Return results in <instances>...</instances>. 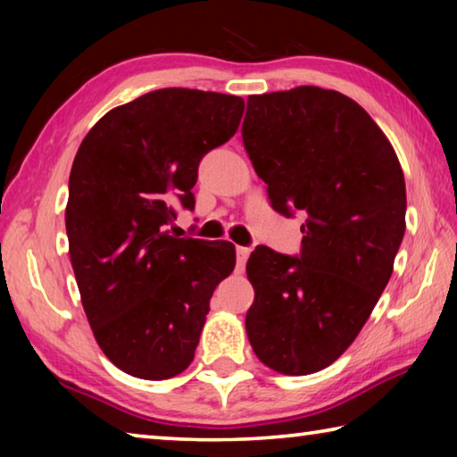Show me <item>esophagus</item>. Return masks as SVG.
Here are the masks:
<instances>
[{"label": "esophagus", "instance_id": "34e87169", "mask_svg": "<svg viewBox=\"0 0 457 457\" xmlns=\"http://www.w3.org/2000/svg\"><path fill=\"white\" fill-rule=\"evenodd\" d=\"M236 256H237V268L244 270L247 258H250V247L237 245V247H236Z\"/></svg>", "mask_w": 457, "mask_h": 457}]
</instances>
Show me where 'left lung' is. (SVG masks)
Here are the masks:
<instances>
[{
	"instance_id": "obj_1",
	"label": "left lung",
	"mask_w": 457,
	"mask_h": 457,
	"mask_svg": "<svg viewBox=\"0 0 457 457\" xmlns=\"http://www.w3.org/2000/svg\"><path fill=\"white\" fill-rule=\"evenodd\" d=\"M242 138L276 212L304 215L300 256L258 245L247 260L245 332L282 375L335 362L365 327L405 234V179L389 138L337 90L247 98Z\"/></svg>"
}]
</instances>
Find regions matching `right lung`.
Returning <instances> with one entry per match:
<instances>
[{"mask_svg": "<svg viewBox=\"0 0 457 457\" xmlns=\"http://www.w3.org/2000/svg\"><path fill=\"white\" fill-rule=\"evenodd\" d=\"M244 100L161 88L108 111L84 137L68 183L66 234L84 312L125 373H183L210 300L234 272L229 242L169 236L175 204L193 210L205 153L236 135Z\"/></svg>", "mask_w": 457, "mask_h": 457, "instance_id": "obj_1", "label": "right lung"}]
</instances>
